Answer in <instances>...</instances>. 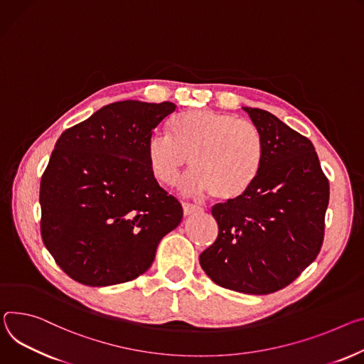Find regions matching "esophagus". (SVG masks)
<instances>
[{
  "mask_svg": "<svg viewBox=\"0 0 364 364\" xmlns=\"http://www.w3.org/2000/svg\"><path fill=\"white\" fill-rule=\"evenodd\" d=\"M181 205H183V212H184V215H191L193 212H199V210H202V208H200V206L193 205V203H190V202H183Z\"/></svg>",
  "mask_w": 364,
  "mask_h": 364,
  "instance_id": "obj_1",
  "label": "esophagus"
}]
</instances>
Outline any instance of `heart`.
Segmentation results:
<instances>
[{
    "instance_id": "heart-1",
    "label": "heart",
    "mask_w": 364,
    "mask_h": 364,
    "mask_svg": "<svg viewBox=\"0 0 364 364\" xmlns=\"http://www.w3.org/2000/svg\"><path fill=\"white\" fill-rule=\"evenodd\" d=\"M170 135L155 134L148 141L149 167L161 184H177L190 158L194 171L186 180V190L194 194L212 191L216 199L234 200L259 174L264 142L250 120L196 109L173 119Z\"/></svg>"
}]
</instances>
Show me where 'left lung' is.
Returning <instances> with one entry per match:
<instances>
[{"label":"left lung","instance_id":"left-lung-1","mask_svg":"<svg viewBox=\"0 0 364 364\" xmlns=\"http://www.w3.org/2000/svg\"><path fill=\"white\" fill-rule=\"evenodd\" d=\"M244 110L262 136V165L242 196L212 208L219 232L200 266L225 289L269 294L319 254L329 183L308 138L266 110Z\"/></svg>","mask_w":364,"mask_h":364}]
</instances>
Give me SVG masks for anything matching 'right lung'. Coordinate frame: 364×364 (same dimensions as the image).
Here are the masks:
<instances>
[{
  "label": "right lung",
  "instance_id": "1",
  "mask_svg": "<svg viewBox=\"0 0 364 364\" xmlns=\"http://www.w3.org/2000/svg\"><path fill=\"white\" fill-rule=\"evenodd\" d=\"M176 105L126 100L59 136L42 176L41 234L58 266L102 287L144 274L183 208L154 177L148 141Z\"/></svg>",
  "mask_w": 364,
  "mask_h": 364
}]
</instances>
